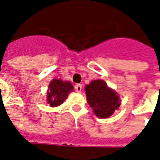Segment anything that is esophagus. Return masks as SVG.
<instances>
[{
    "mask_svg": "<svg viewBox=\"0 0 160 160\" xmlns=\"http://www.w3.org/2000/svg\"><path fill=\"white\" fill-rule=\"evenodd\" d=\"M75 89H76V90L78 91V92H81L82 91V84H77V85L75 86Z\"/></svg>",
    "mask_w": 160,
    "mask_h": 160,
    "instance_id": "34e87169",
    "label": "esophagus"
}]
</instances>
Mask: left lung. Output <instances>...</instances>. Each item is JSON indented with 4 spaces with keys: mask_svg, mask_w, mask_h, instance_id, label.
I'll return each mask as SVG.
<instances>
[{
    "mask_svg": "<svg viewBox=\"0 0 160 160\" xmlns=\"http://www.w3.org/2000/svg\"><path fill=\"white\" fill-rule=\"evenodd\" d=\"M87 102L98 118L111 116L120 107V97L102 80H93L85 86Z\"/></svg>",
    "mask_w": 160,
    "mask_h": 160,
    "instance_id": "8db88e82",
    "label": "left lung"
}]
</instances>
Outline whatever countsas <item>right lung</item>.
Wrapping results in <instances>:
<instances>
[{
	"mask_svg": "<svg viewBox=\"0 0 160 160\" xmlns=\"http://www.w3.org/2000/svg\"><path fill=\"white\" fill-rule=\"evenodd\" d=\"M73 89V85L70 82L62 81L61 79H53L50 82L47 90V103L50 104L51 107L59 106Z\"/></svg>",
	"mask_w": 160,
	"mask_h": 160,
	"instance_id": "1",
	"label": "right lung"
}]
</instances>
